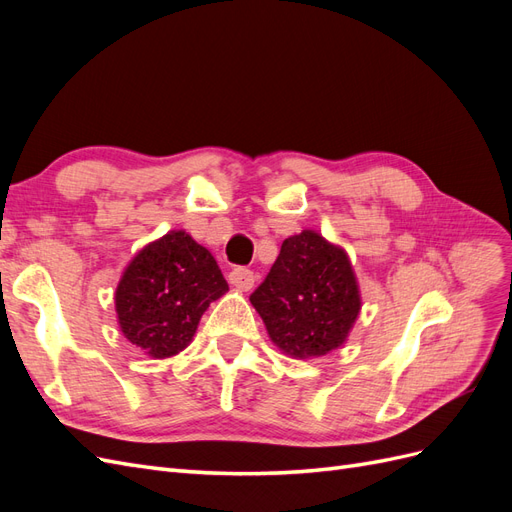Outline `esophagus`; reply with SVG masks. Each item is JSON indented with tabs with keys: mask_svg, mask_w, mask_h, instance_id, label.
<instances>
[{
	"mask_svg": "<svg viewBox=\"0 0 512 512\" xmlns=\"http://www.w3.org/2000/svg\"><path fill=\"white\" fill-rule=\"evenodd\" d=\"M228 282H230L232 286H235L237 290L247 292V290H250V288L254 286L256 275H254V271H250V269L237 267V269H232V271L228 273Z\"/></svg>",
	"mask_w": 512,
	"mask_h": 512,
	"instance_id": "1",
	"label": "esophagus"
}]
</instances>
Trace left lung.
I'll return each instance as SVG.
<instances>
[{
    "instance_id": "1",
    "label": "left lung",
    "mask_w": 512,
    "mask_h": 512,
    "mask_svg": "<svg viewBox=\"0 0 512 512\" xmlns=\"http://www.w3.org/2000/svg\"><path fill=\"white\" fill-rule=\"evenodd\" d=\"M250 301L271 342L301 361L342 348L363 305L344 247L309 228L282 243Z\"/></svg>"
}]
</instances>
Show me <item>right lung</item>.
<instances>
[{"label": "right lung", "mask_w": 512, "mask_h": 512, "mask_svg": "<svg viewBox=\"0 0 512 512\" xmlns=\"http://www.w3.org/2000/svg\"><path fill=\"white\" fill-rule=\"evenodd\" d=\"M228 284L207 247L185 230L149 241L123 269L115 312L123 337L151 359L188 348L207 307Z\"/></svg>", "instance_id": "obj_1"}]
</instances>
